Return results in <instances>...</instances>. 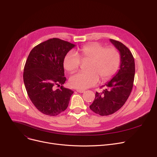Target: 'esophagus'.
Here are the masks:
<instances>
[{
	"label": "esophagus",
	"instance_id": "obj_1",
	"mask_svg": "<svg viewBox=\"0 0 157 157\" xmlns=\"http://www.w3.org/2000/svg\"><path fill=\"white\" fill-rule=\"evenodd\" d=\"M76 91L78 92H79V93H84V92H85V90H76Z\"/></svg>",
	"mask_w": 157,
	"mask_h": 157
}]
</instances>
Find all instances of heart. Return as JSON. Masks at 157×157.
I'll return each instance as SVG.
<instances>
[{
	"mask_svg": "<svg viewBox=\"0 0 157 157\" xmlns=\"http://www.w3.org/2000/svg\"><path fill=\"white\" fill-rule=\"evenodd\" d=\"M78 55L72 52L66 54L63 60L64 69L69 72H76L79 67L80 60H88L86 72H79L69 79L71 86L86 89L97 83L98 79L105 81L116 73L121 62L120 53L114 47L105 48L99 43H91L81 47Z\"/></svg>",
	"mask_w": 157,
	"mask_h": 157,
	"instance_id": "b5f03b06",
	"label": "heart"
}]
</instances>
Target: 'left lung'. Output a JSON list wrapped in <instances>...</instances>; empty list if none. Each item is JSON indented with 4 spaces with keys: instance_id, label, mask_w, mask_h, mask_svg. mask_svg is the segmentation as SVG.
<instances>
[{
    "instance_id": "left-lung-1",
    "label": "left lung",
    "mask_w": 157,
    "mask_h": 157,
    "mask_svg": "<svg viewBox=\"0 0 157 157\" xmlns=\"http://www.w3.org/2000/svg\"><path fill=\"white\" fill-rule=\"evenodd\" d=\"M120 52V70L105 83L102 92L95 93V98L90 108L101 116H108L119 110L124 105L133 88L135 76L134 56L129 49L120 41L110 39Z\"/></svg>"
}]
</instances>
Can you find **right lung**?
Wrapping results in <instances>:
<instances>
[{"label":"right lung","mask_w":157,"mask_h":157,"mask_svg":"<svg viewBox=\"0 0 157 157\" xmlns=\"http://www.w3.org/2000/svg\"><path fill=\"white\" fill-rule=\"evenodd\" d=\"M75 45L59 38L48 39L30 52L24 67L23 81L36 108L48 116H56L68 107L73 91L64 88L63 60ZM55 86H60L56 89Z\"/></svg>","instance_id":"add662e5"}]
</instances>
